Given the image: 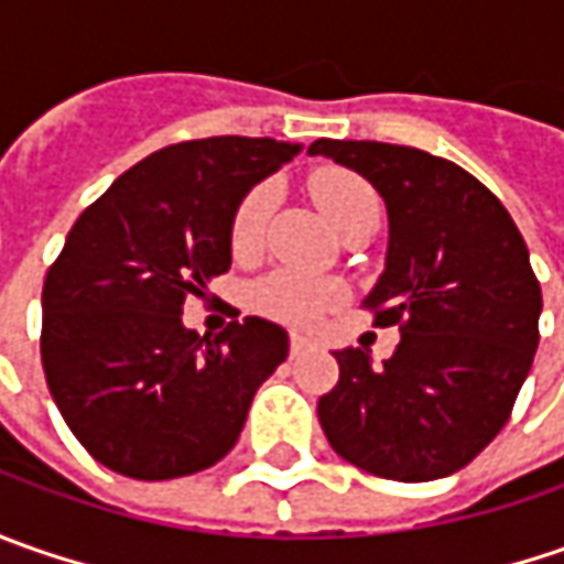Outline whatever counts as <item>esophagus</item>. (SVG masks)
Wrapping results in <instances>:
<instances>
[{
  "mask_svg": "<svg viewBox=\"0 0 564 564\" xmlns=\"http://www.w3.org/2000/svg\"><path fill=\"white\" fill-rule=\"evenodd\" d=\"M311 345H314V338L307 336V333H292V336H289V355H301V351H304V348H311Z\"/></svg>",
  "mask_w": 564,
  "mask_h": 564,
  "instance_id": "34e87169",
  "label": "esophagus"
}]
</instances>
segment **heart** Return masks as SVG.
Instances as JSON below:
<instances>
[{"mask_svg": "<svg viewBox=\"0 0 564 564\" xmlns=\"http://www.w3.org/2000/svg\"><path fill=\"white\" fill-rule=\"evenodd\" d=\"M311 194H314L316 206L323 209V216L336 228H341V223H348L360 209L379 206L377 191L360 175L338 169V165L316 169L311 175ZM272 206H275V187L272 185L250 187L241 197V204L231 216V231H228L235 257H250L260 250L263 238H267ZM250 301L260 314L279 319V323H314L316 316L333 311L341 301V289L333 282L301 275V272L279 270L253 285Z\"/></svg>", "mask_w": 564, "mask_h": 564, "instance_id": "b5f03b06", "label": "heart"}]
</instances>
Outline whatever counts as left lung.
<instances>
[{"mask_svg": "<svg viewBox=\"0 0 564 564\" xmlns=\"http://www.w3.org/2000/svg\"><path fill=\"white\" fill-rule=\"evenodd\" d=\"M311 153L386 200V270L364 307L401 333L379 370L360 348L336 351L338 382L316 401L323 433L373 477H448L496 440L531 373L543 294L528 245L499 197L443 156L329 138Z\"/></svg>", "mask_w": 564, "mask_h": 564, "instance_id": "1", "label": "left lung"}]
</instances>
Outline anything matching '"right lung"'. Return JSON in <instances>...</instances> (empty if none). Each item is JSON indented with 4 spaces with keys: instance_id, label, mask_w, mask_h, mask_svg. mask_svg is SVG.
<instances>
[{
    "instance_id": "right-lung-1",
    "label": "right lung",
    "mask_w": 564,
    "mask_h": 564,
    "mask_svg": "<svg viewBox=\"0 0 564 564\" xmlns=\"http://www.w3.org/2000/svg\"><path fill=\"white\" fill-rule=\"evenodd\" d=\"M297 153L301 143L235 134L172 143L77 216L43 282L40 358L68 430L99 465L172 480L238 443L289 336L248 316L200 338L182 311L231 267L241 197Z\"/></svg>"
}]
</instances>
